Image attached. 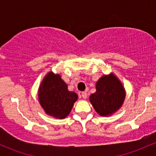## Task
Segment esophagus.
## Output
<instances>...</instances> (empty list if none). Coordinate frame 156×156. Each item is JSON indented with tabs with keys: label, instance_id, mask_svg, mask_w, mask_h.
Wrapping results in <instances>:
<instances>
[{
	"label": "esophagus",
	"instance_id": "esophagus-1",
	"mask_svg": "<svg viewBox=\"0 0 156 156\" xmlns=\"http://www.w3.org/2000/svg\"><path fill=\"white\" fill-rule=\"evenodd\" d=\"M81 96L82 98H83V99H87V96H88V94H87V93L86 92H83L81 93Z\"/></svg>",
	"mask_w": 156,
	"mask_h": 156
}]
</instances>
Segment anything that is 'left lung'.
Returning a JSON list of instances; mask_svg holds the SVG:
<instances>
[{
  "mask_svg": "<svg viewBox=\"0 0 156 156\" xmlns=\"http://www.w3.org/2000/svg\"><path fill=\"white\" fill-rule=\"evenodd\" d=\"M125 91L120 80L111 73L103 76L96 83V92L89 97L94 110L101 116L108 117L116 112L122 105Z\"/></svg>",
  "mask_w": 156,
  "mask_h": 156,
  "instance_id": "8db88e82",
  "label": "left lung"
}]
</instances>
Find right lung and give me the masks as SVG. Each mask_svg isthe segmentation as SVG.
Segmentation results:
<instances>
[{
    "instance_id": "add662e5",
    "label": "right lung",
    "mask_w": 156,
    "mask_h": 156,
    "mask_svg": "<svg viewBox=\"0 0 156 156\" xmlns=\"http://www.w3.org/2000/svg\"><path fill=\"white\" fill-rule=\"evenodd\" d=\"M38 98L46 114L60 119L69 115L78 100L76 93L68 90L67 85L60 75L53 72L48 73L42 80L39 88Z\"/></svg>"
}]
</instances>
